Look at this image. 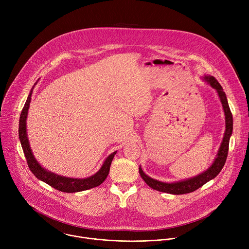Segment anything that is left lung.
Listing matches in <instances>:
<instances>
[{
	"label": "left lung",
	"mask_w": 249,
	"mask_h": 249,
	"mask_svg": "<svg viewBox=\"0 0 249 249\" xmlns=\"http://www.w3.org/2000/svg\"><path fill=\"white\" fill-rule=\"evenodd\" d=\"M204 81L208 83L213 89H215L219 94V97L221 99V102L223 104V108L225 111V117H226V131L223 138V142L221 144L220 150L218 152V155L213 162V164L204 172L200 173L199 175L192 177V178H188L183 181H178L174 183H166L161 182L159 180H156L154 178H151L148 176L143 169L139 167V172L141 174V177L144 179V181L153 189L164 192V193H170L174 195H180V194H186L193 192L203 186L205 183L210 181L211 179L215 178V177L221 172L222 168L225 165V162L227 160L228 153H229V144H230V138L232 133V114L231 112L230 106L228 103L227 95L222 88V86L219 84V82L212 76H205Z\"/></svg>",
	"instance_id": "obj_1"
}]
</instances>
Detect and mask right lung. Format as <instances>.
Returning a JSON list of instances; mask_svg holds the SVG:
<instances>
[{"label": "right lung", "mask_w": 249, "mask_h": 249, "mask_svg": "<svg viewBox=\"0 0 249 249\" xmlns=\"http://www.w3.org/2000/svg\"><path fill=\"white\" fill-rule=\"evenodd\" d=\"M31 94H32V89L30 91V93L28 94L26 102L21 110L20 117H19V126H18L19 141H20V144H21L28 167L31 170V172L35 176H36L38 179L42 180L43 182L47 183L51 187H53L61 192H67V193L80 192V191L88 190V189H90V188L100 185L105 180V178L107 177V175L109 173L110 165H111L112 160H113L116 152L112 153L111 155H109L107 158H106L102 166L95 174L88 177V178H84V179L70 178V177H64V176L55 174L53 172L47 171L45 168H43L37 162L36 160H35V158L33 157V154L31 152V149L29 147L30 145H29L27 133H26V117H27V112H28L29 104H30V100H31Z\"/></svg>", "instance_id": "add662e5"}]
</instances>
